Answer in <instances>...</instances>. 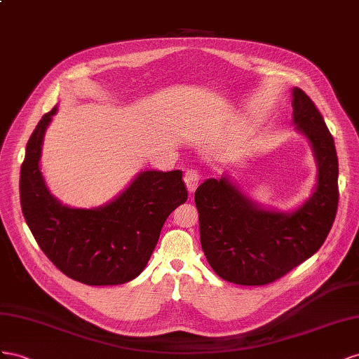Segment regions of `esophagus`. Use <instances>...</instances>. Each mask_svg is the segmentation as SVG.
Returning a JSON list of instances; mask_svg holds the SVG:
<instances>
[{
	"mask_svg": "<svg viewBox=\"0 0 359 359\" xmlns=\"http://www.w3.org/2000/svg\"><path fill=\"white\" fill-rule=\"evenodd\" d=\"M183 180H185L187 187H188V191L192 194L194 191H196L197 185H198V180H200V174L197 170L194 168H188L185 171V176H183Z\"/></svg>",
	"mask_w": 359,
	"mask_h": 359,
	"instance_id": "34e87169",
	"label": "esophagus"
}]
</instances>
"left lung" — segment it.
<instances>
[{"mask_svg": "<svg viewBox=\"0 0 359 359\" xmlns=\"http://www.w3.org/2000/svg\"><path fill=\"white\" fill-rule=\"evenodd\" d=\"M293 121L309 137L319 163L313 197L290 215L254 206L231 183L208 179L196 191L200 242L210 268L241 285L273 283L319 250L339 208V158L314 102L293 90Z\"/></svg>", "mask_w": 359, "mask_h": 359, "instance_id": "1", "label": "left lung"}]
</instances>
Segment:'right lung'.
<instances>
[{"mask_svg":"<svg viewBox=\"0 0 359 359\" xmlns=\"http://www.w3.org/2000/svg\"><path fill=\"white\" fill-rule=\"evenodd\" d=\"M53 108L28 140L19 192L24 218L46 257L69 278L88 285L123 284L138 276L168 215L188 198L182 171H144L105 208L70 209L50 196L39 161Z\"/></svg>","mask_w":359,"mask_h":359,"instance_id":"add662e5","label":"right lung"}]
</instances>
